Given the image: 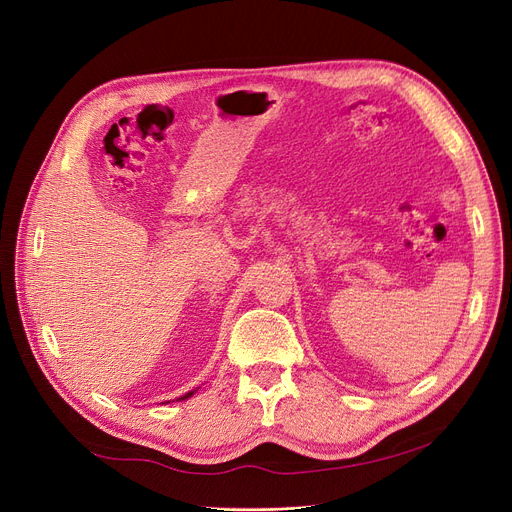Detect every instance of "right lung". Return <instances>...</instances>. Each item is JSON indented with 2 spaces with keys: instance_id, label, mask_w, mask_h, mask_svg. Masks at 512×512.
I'll use <instances>...</instances> for the list:
<instances>
[{
  "instance_id": "obj_1",
  "label": "right lung",
  "mask_w": 512,
  "mask_h": 512,
  "mask_svg": "<svg viewBox=\"0 0 512 512\" xmlns=\"http://www.w3.org/2000/svg\"><path fill=\"white\" fill-rule=\"evenodd\" d=\"M195 392H197V390H193V392H186V394H184V396H180L178 400H186V398H191Z\"/></svg>"
}]
</instances>
